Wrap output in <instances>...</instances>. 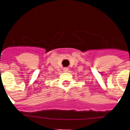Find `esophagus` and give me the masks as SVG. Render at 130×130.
Returning a JSON list of instances; mask_svg holds the SVG:
<instances>
[{"instance_id": "esophagus-1", "label": "esophagus", "mask_w": 130, "mask_h": 130, "mask_svg": "<svg viewBox=\"0 0 130 130\" xmlns=\"http://www.w3.org/2000/svg\"><path fill=\"white\" fill-rule=\"evenodd\" d=\"M63 70H64V72H67L68 71V68H64L63 69Z\"/></svg>"}]
</instances>
